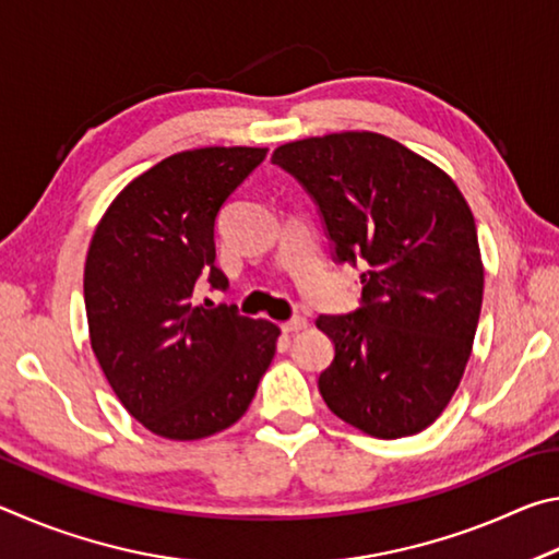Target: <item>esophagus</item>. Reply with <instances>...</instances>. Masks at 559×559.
I'll list each match as a JSON object with an SVG mask.
<instances>
[{
  "label": "esophagus",
  "mask_w": 559,
  "mask_h": 559,
  "mask_svg": "<svg viewBox=\"0 0 559 559\" xmlns=\"http://www.w3.org/2000/svg\"><path fill=\"white\" fill-rule=\"evenodd\" d=\"M306 328H308V318H302V316L290 318V320H286V323L281 325L283 333H298V330H306Z\"/></svg>",
  "instance_id": "esophagus-1"
}]
</instances>
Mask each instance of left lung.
<instances>
[{
  "label": "left lung",
  "instance_id": "1",
  "mask_svg": "<svg viewBox=\"0 0 559 559\" xmlns=\"http://www.w3.org/2000/svg\"><path fill=\"white\" fill-rule=\"evenodd\" d=\"M323 214L335 261H365L362 308L320 316L335 357L318 377L330 412L377 439L439 419L466 370L484 302L476 222L456 182L370 130L273 150Z\"/></svg>",
  "mask_w": 559,
  "mask_h": 559
}]
</instances>
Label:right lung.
Returning a JSON list of instances; mask_svg holds the SVG:
<instances>
[{
    "mask_svg": "<svg viewBox=\"0 0 559 559\" xmlns=\"http://www.w3.org/2000/svg\"><path fill=\"white\" fill-rule=\"evenodd\" d=\"M266 147H197L132 179L98 222L83 271L91 347L130 416L157 437L206 439L249 409L278 325L194 302L226 288L214 222Z\"/></svg>",
    "mask_w": 559,
    "mask_h": 559,
    "instance_id": "right-lung-1",
    "label": "right lung"
}]
</instances>
